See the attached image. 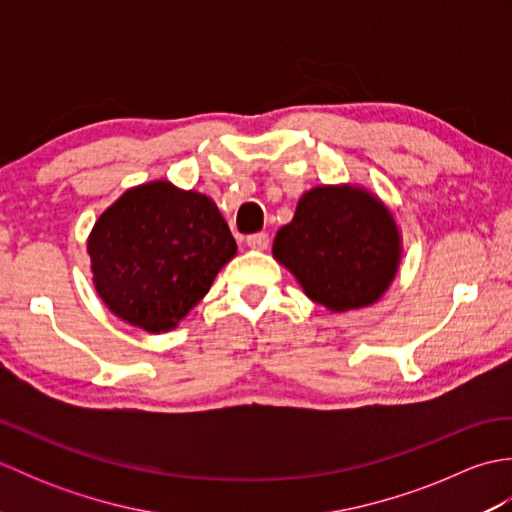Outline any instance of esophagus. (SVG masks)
<instances>
[{
	"label": "esophagus",
	"instance_id": "1",
	"mask_svg": "<svg viewBox=\"0 0 512 512\" xmlns=\"http://www.w3.org/2000/svg\"><path fill=\"white\" fill-rule=\"evenodd\" d=\"M246 244L250 246V248H255V250H266L268 248V244H270V237H268V233H253V235H248L246 237Z\"/></svg>",
	"mask_w": 512,
	"mask_h": 512
}]
</instances>
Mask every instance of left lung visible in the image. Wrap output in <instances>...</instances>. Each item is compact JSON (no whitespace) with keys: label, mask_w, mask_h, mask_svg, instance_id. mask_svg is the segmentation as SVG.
Here are the masks:
<instances>
[{"label":"left lung","mask_w":512,"mask_h":512,"mask_svg":"<svg viewBox=\"0 0 512 512\" xmlns=\"http://www.w3.org/2000/svg\"><path fill=\"white\" fill-rule=\"evenodd\" d=\"M273 255L306 295L334 312L374 303L396 275L400 237L374 195L354 187H317L301 195L281 226Z\"/></svg>","instance_id":"obj_1"}]
</instances>
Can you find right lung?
<instances>
[{"instance_id": "add662e5", "label": "right lung", "mask_w": 512, "mask_h": 512, "mask_svg": "<svg viewBox=\"0 0 512 512\" xmlns=\"http://www.w3.org/2000/svg\"><path fill=\"white\" fill-rule=\"evenodd\" d=\"M88 253L105 306L147 332H165L209 292L237 246L211 198L149 182L99 217Z\"/></svg>"}]
</instances>
